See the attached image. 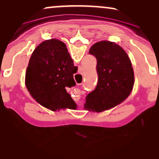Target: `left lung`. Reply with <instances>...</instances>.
<instances>
[{"label":"left lung","instance_id":"obj_1","mask_svg":"<svg viewBox=\"0 0 159 159\" xmlns=\"http://www.w3.org/2000/svg\"><path fill=\"white\" fill-rule=\"evenodd\" d=\"M89 53L97 59L98 81L86 97L84 108L99 113L115 107L129 97L134 83V71L127 53L114 42H97Z\"/></svg>","mask_w":159,"mask_h":159}]
</instances>
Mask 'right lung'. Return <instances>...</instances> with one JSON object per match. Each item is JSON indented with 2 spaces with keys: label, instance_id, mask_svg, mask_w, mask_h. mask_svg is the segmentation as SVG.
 Masks as SVG:
<instances>
[{
  "label": "right lung",
  "instance_id": "add662e5",
  "mask_svg": "<svg viewBox=\"0 0 159 159\" xmlns=\"http://www.w3.org/2000/svg\"><path fill=\"white\" fill-rule=\"evenodd\" d=\"M74 66L66 45L57 39L46 40L34 50L25 75V84L31 96L52 111L76 109L77 104L66 92L75 86Z\"/></svg>",
  "mask_w": 159,
  "mask_h": 159
}]
</instances>
